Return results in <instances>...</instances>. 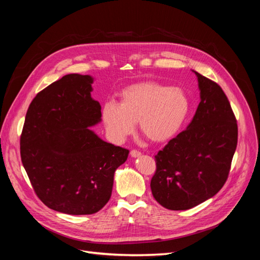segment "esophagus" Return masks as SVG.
I'll list each match as a JSON object with an SVG mask.
<instances>
[{
	"mask_svg": "<svg viewBox=\"0 0 260 260\" xmlns=\"http://www.w3.org/2000/svg\"><path fill=\"white\" fill-rule=\"evenodd\" d=\"M141 154H142V153L137 151V149H132V151L130 152L131 157H139V156H141Z\"/></svg>",
	"mask_w": 260,
	"mask_h": 260,
	"instance_id": "1",
	"label": "esophagus"
}]
</instances>
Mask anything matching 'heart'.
Masks as SVG:
<instances>
[{
    "mask_svg": "<svg viewBox=\"0 0 260 260\" xmlns=\"http://www.w3.org/2000/svg\"><path fill=\"white\" fill-rule=\"evenodd\" d=\"M120 103L108 101L102 108V119L114 142H122L139 121L140 131L155 143L167 142L182 127L190 113L187 94L156 81L125 86L119 93Z\"/></svg>",
    "mask_w": 260,
    "mask_h": 260,
    "instance_id": "heart-1",
    "label": "heart"
}]
</instances>
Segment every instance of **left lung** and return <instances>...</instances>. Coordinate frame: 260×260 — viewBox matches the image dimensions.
Returning a JSON list of instances; mask_svg holds the SVG:
<instances>
[{
  "mask_svg": "<svg viewBox=\"0 0 260 260\" xmlns=\"http://www.w3.org/2000/svg\"><path fill=\"white\" fill-rule=\"evenodd\" d=\"M194 73L201 102L193 119L155 155L152 193L170 210L190 209L221 190L238 144L237 119L221 86Z\"/></svg>",
  "mask_w": 260,
  "mask_h": 260,
  "instance_id": "1",
  "label": "left lung"
}]
</instances>
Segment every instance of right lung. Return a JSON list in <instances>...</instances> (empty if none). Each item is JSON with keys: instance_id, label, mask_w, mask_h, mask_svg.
I'll use <instances>...</instances> for the list:
<instances>
[{"instance_id": "obj_1", "label": "right lung", "mask_w": 260, "mask_h": 260, "mask_svg": "<svg viewBox=\"0 0 260 260\" xmlns=\"http://www.w3.org/2000/svg\"><path fill=\"white\" fill-rule=\"evenodd\" d=\"M93 78L70 74L39 92L20 136V157L39 199L68 215H91L111 199L114 174L127 148L100 139L89 127L101 121L91 98Z\"/></svg>"}]
</instances>
